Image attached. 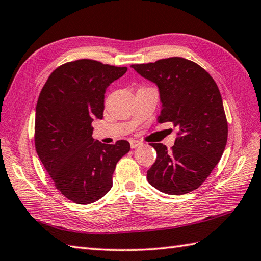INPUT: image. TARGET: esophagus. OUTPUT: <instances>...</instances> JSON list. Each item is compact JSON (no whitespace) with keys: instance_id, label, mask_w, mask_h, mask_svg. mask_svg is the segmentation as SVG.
<instances>
[{"instance_id":"esophagus-1","label":"esophagus","mask_w":261,"mask_h":261,"mask_svg":"<svg viewBox=\"0 0 261 261\" xmlns=\"http://www.w3.org/2000/svg\"><path fill=\"white\" fill-rule=\"evenodd\" d=\"M141 145H142V143H141L140 141H138V140H130V146H131L132 149L140 147Z\"/></svg>"}]
</instances>
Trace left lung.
Segmentation results:
<instances>
[{"instance_id":"obj_1","label":"left lung","mask_w":261,"mask_h":261,"mask_svg":"<svg viewBox=\"0 0 261 261\" xmlns=\"http://www.w3.org/2000/svg\"><path fill=\"white\" fill-rule=\"evenodd\" d=\"M158 86L159 123L178 129L170 150L151 143L157 159L147 171L149 184L170 195H182L201 186L220 162L228 140V122L214 80L196 63L181 57L131 65Z\"/></svg>"}]
</instances>
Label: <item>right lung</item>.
<instances>
[{
    "label": "right lung",
    "instance_id": "obj_1",
    "mask_svg": "<svg viewBox=\"0 0 261 261\" xmlns=\"http://www.w3.org/2000/svg\"><path fill=\"white\" fill-rule=\"evenodd\" d=\"M126 67L80 59L66 63L48 77L36 108L35 146L57 190L77 204L102 198L113 185L116 163L130 150L93 139L94 119H102L108 86Z\"/></svg>",
    "mask_w": 261,
    "mask_h": 261
}]
</instances>
